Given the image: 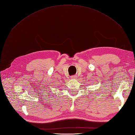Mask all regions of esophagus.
<instances>
[{
  "instance_id": "esophagus-1",
  "label": "esophagus",
  "mask_w": 135,
  "mask_h": 135,
  "mask_svg": "<svg viewBox=\"0 0 135 135\" xmlns=\"http://www.w3.org/2000/svg\"><path fill=\"white\" fill-rule=\"evenodd\" d=\"M75 77H75V75H72V76L71 77V78L72 79H74V78H75Z\"/></svg>"
}]
</instances>
